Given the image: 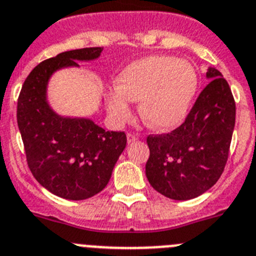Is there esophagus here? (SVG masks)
Segmentation results:
<instances>
[{
	"label": "esophagus",
	"instance_id": "obj_1",
	"mask_svg": "<svg viewBox=\"0 0 256 256\" xmlns=\"http://www.w3.org/2000/svg\"><path fill=\"white\" fill-rule=\"evenodd\" d=\"M138 139H139L138 134H132V132L128 134V144H130V142H135Z\"/></svg>",
	"mask_w": 256,
	"mask_h": 256
}]
</instances>
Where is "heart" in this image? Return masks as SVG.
<instances>
[{
  "instance_id": "heart-1",
  "label": "heart",
  "mask_w": 256,
  "mask_h": 256,
  "mask_svg": "<svg viewBox=\"0 0 256 256\" xmlns=\"http://www.w3.org/2000/svg\"><path fill=\"white\" fill-rule=\"evenodd\" d=\"M198 72L190 62L172 56H148L126 66L107 96L116 121L131 114L130 100H140L139 114L154 130H171L185 121L198 90Z\"/></svg>"
}]
</instances>
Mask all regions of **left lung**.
I'll return each mask as SVG.
<instances>
[{"label":"left lung","mask_w":256,"mask_h":256,"mask_svg":"<svg viewBox=\"0 0 256 256\" xmlns=\"http://www.w3.org/2000/svg\"><path fill=\"white\" fill-rule=\"evenodd\" d=\"M210 80L198 96L185 122L170 134L149 135L145 174L160 194L190 200L220 180L230 153L236 104L222 74L209 68Z\"/></svg>","instance_id":"left-lung-1"}]
</instances>
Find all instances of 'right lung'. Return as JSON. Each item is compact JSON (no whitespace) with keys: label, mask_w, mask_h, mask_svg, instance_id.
<instances>
[{"label":"right lung","mask_w":256,"mask_h":256,"mask_svg":"<svg viewBox=\"0 0 256 256\" xmlns=\"http://www.w3.org/2000/svg\"><path fill=\"white\" fill-rule=\"evenodd\" d=\"M103 48L68 50L32 70L18 100V126L26 162L43 188L60 198L84 200L107 186L126 146L124 131H106L89 118L57 114L47 102V85L57 70L93 61Z\"/></svg>","instance_id":"1"}]
</instances>
